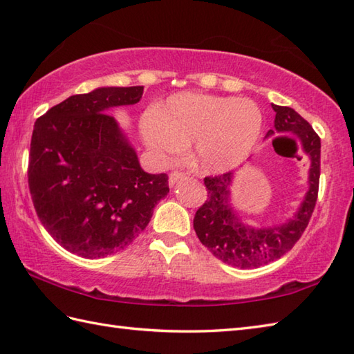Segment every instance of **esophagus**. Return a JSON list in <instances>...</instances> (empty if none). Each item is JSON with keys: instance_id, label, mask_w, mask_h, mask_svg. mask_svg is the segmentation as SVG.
<instances>
[{"instance_id": "obj_1", "label": "esophagus", "mask_w": 354, "mask_h": 354, "mask_svg": "<svg viewBox=\"0 0 354 354\" xmlns=\"http://www.w3.org/2000/svg\"><path fill=\"white\" fill-rule=\"evenodd\" d=\"M184 176L185 175H184V173H181V171H171L170 175H169V184L173 187L178 181H181Z\"/></svg>"}]
</instances>
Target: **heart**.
Masks as SVG:
<instances>
[{"label": "heart", "instance_id": "1", "mask_svg": "<svg viewBox=\"0 0 354 354\" xmlns=\"http://www.w3.org/2000/svg\"><path fill=\"white\" fill-rule=\"evenodd\" d=\"M263 131L254 102L236 97L181 93L169 97L142 120L146 146L161 160L190 145V161L204 173H223L242 164Z\"/></svg>", "mask_w": 354, "mask_h": 354}]
</instances>
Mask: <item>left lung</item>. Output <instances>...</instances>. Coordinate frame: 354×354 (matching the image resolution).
I'll return each instance as SVG.
<instances>
[{
  "instance_id": "obj_1",
  "label": "left lung",
  "mask_w": 354,
  "mask_h": 354,
  "mask_svg": "<svg viewBox=\"0 0 354 354\" xmlns=\"http://www.w3.org/2000/svg\"><path fill=\"white\" fill-rule=\"evenodd\" d=\"M275 111L274 129L266 138L277 133H293L301 145L303 153L309 158V190L292 217L283 223L270 227H252L245 223L231 204V185L234 173L228 171L219 176L204 179L208 199L193 219V228L207 250L216 259L227 265L252 269L278 260L292 250L313 213L318 198L319 167H321V140L306 120L288 106L272 104Z\"/></svg>"
}]
</instances>
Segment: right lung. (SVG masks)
Masks as SVG:
<instances>
[{
    "mask_svg": "<svg viewBox=\"0 0 354 354\" xmlns=\"http://www.w3.org/2000/svg\"><path fill=\"white\" fill-rule=\"evenodd\" d=\"M142 86L71 95L36 120L28 187L44 228L66 251L100 259L124 250L169 193L165 173L141 169L108 111L141 100Z\"/></svg>",
    "mask_w": 354,
    "mask_h": 354,
    "instance_id": "obj_1",
    "label": "right lung"
}]
</instances>
